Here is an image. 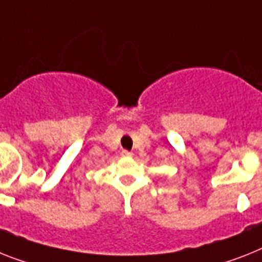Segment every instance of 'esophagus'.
I'll return each instance as SVG.
<instances>
[{
	"instance_id": "obj_1",
	"label": "esophagus",
	"mask_w": 262,
	"mask_h": 262,
	"mask_svg": "<svg viewBox=\"0 0 262 262\" xmlns=\"http://www.w3.org/2000/svg\"><path fill=\"white\" fill-rule=\"evenodd\" d=\"M120 155L124 158H131L133 157V152H129V151H127V150H123L122 152H120Z\"/></svg>"
}]
</instances>
